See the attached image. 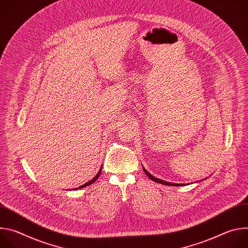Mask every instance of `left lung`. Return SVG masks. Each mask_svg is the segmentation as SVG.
I'll use <instances>...</instances> for the list:
<instances>
[{"label": "left lung", "instance_id": "8db88e82", "mask_svg": "<svg viewBox=\"0 0 248 248\" xmlns=\"http://www.w3.org/2000/svg\"><path fill=\"white\" fill-rule=\"evenodd\" d=\"M142 169H143L144 172L147 174L148 178H149L151 181L155 182V183H158V184H161V185H164V186H187V185H189V184H174V183H169V182H165V181H163V180H160V179H157V178H155L154 175H152L151 173H149V172L146 170V169H145L144 167H142ZM202 181H203V180H202ZM199 182H201V181H199Z\"/></svg>", "mask_w": 248, "mask_h": 248}]
</instances>
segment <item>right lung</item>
<instances>
[{"label": "right lung", "instance_id": "add662e5", "mask_svg": "<svg viewBox=\"0 0 248 248\" xmlns=\"http://www.w3.org/2000/svg\"><path fill=\"white\" fill-rule=\"evenodd\" d=\"M101 170H102V167L100 168V170H99V171H98V173L94 176V178L91 180V181H89V182H87L86 184H84V185H82V186H80L79 187H77V188H74V190H77V189H78V188H83V187H85V186H90V185H92L93 183H95L97 180H98V178H99V175L101 174ZM72 190V189H70Z\"/></svg>", "mask_w": 248, "mask_h": 248}]
</instances>
